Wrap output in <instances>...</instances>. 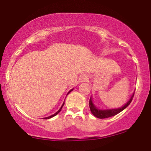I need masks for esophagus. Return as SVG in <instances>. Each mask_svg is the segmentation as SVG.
I'll list each match as a JSON object with an SVG mask.
<instances>
[{
    "mask_svg": "<svg viewBox=\"0 0 151 151\" xmlns=\"http://www.w3.org/2000/svg\"><path fill=\"white\" fill-rule=\"evenodd\" d=\"M88 81V77L87 75H83L81 76H80L79 77V82L80 83H84V82H87Z\"/></svg>",
    "mask_w": 151,
    "mask_h": 151,
    "instance_id": "1",
    "label": "esophagus"
}]
</instances>
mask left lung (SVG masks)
Instances as JSON below:
<instances>
[{"mask_svg":"<svg viewBox=\"0 0 151 151\" xmlns=\"http://www.w3.org/2000/svg\"><path fill=\"white\" fill-rule=\"evenodd\" d=\"M134 92L133 93L132 96H131L130 99L127 102V103H125L124 105H122V107H118V108H114V109H100L98 108L96 105H94V102H93L92 97L91 96L90 99V101H89V106H90V111L92 112V114L94 115L95 117L98 118H107L111 117V116H116V114H118L123 111L125 108H127L129 105V104L132 101L133 97L134 96Z\"/></svg>","mask_w":151,"mask_h":151,"instance_id":"left-lung-1","label":"left lung"}]
</instances>
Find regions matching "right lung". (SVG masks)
<instances>
[{
  "label": "right lung",
  "instance_id": "1",
  "mask_svg": "<svg viewBox=\"0 0 151 151\" xmlns=\"http://www.w3.org/2000/svg\"><path fill=\"white\" fill-rule=\"evenodd\" d=\"M74 90V88L73 89H72V90H70L69 91V92H68V94H67V95L68 94H69V93L70 92H72V91H73ZM67 95H66V96H67ZM64 101H63V104H62V105H61V107H60V109H59V110H58V111H57V112H56V113H55L54 114H52V115H51V116H48V117H45V118H43L44 119H49V118H52V117H54V116H56L57 115V114H58L59 113V112H60V111H61V109H62V107H63V105H64Z\"/></svg>",
  "mask_w": 151,
  "mask_h": 151
}]
</instances>
